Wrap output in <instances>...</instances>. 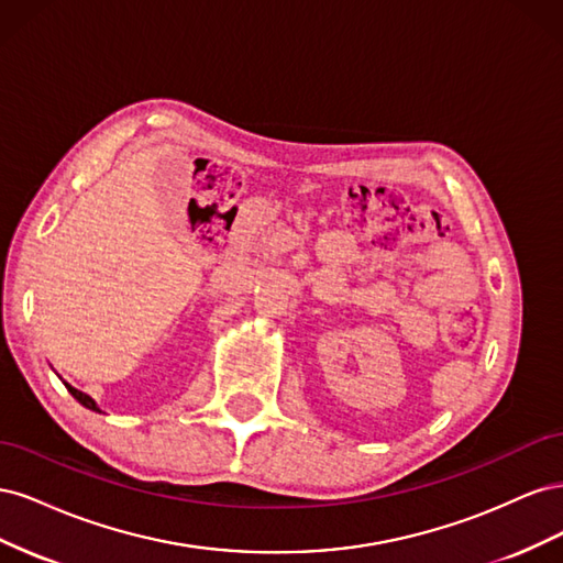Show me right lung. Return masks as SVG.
I'll return each instance as SVG.
<instances>
[{
    "label": "right lung",
    "mask_w": 563,
    "mask_h": 563,
    "mask_svg": "<svg viewBox=\"0 0 563 563\" xmlns=\"http://www.w3.org/2000/svg\"><path fill=\"white\" fill-rule=\"evenodd\" d=\"M65 387H67V389H70V395H73V397H75V399H77L79 404H84V406H87V408H91V411H98V406H96V401H93V399H91L89 395H84V391L75 389L73 385H67V383H65Z\"/></svg>",
    "instance_id": "1"
}]
</instances>
